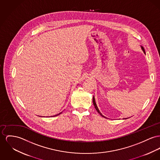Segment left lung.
<instances>
[{"label":"left lung","instance_id":"8db88e82","mask_svg":"<svg viewBox=\"0 0 160 160\" xmlns=\"http://www.w3.org/2000/svg\"><path fill=\"white\" fill-rule=\"evenodd\" d=\"M141 49H142V50L143 51V52L144 53H146V52H145V50H144V47H142V46H141ZM93 105H94V106L95 107V108H96V111L102 117L106 118H107L106 117H104V115H102V113L100 112V111H99V110L98 109V106H97V105H96V102H95V97L93 96ZM125 119H127V118H125Z\"/></svg>","mask_w":160,"mask_h":160}]
</instances>
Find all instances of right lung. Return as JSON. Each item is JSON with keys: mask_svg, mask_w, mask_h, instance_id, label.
Wrapping results in <instances>:
<instances>
[{"mask_svg": "<svg viewBox=\"0 0 160 160\" xmlns=\"http://www.w3.org/2000/svg\"><path fill=\"white\" fill-rule=\"evenodd\" d=\"M61 113H62V112H61V113H58V115H54V116H52V117H56V116H57V115H60V114H61Z\"/></svg>", "mask_w": 160, "mask_h": 160, "instance_id": "obj_1", "label": "right lung"}]
</instances>
